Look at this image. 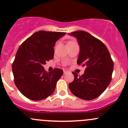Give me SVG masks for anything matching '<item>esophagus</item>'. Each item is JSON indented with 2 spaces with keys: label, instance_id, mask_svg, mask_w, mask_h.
Masks as SVG:
<instances>
[{
  "label": "esophagus",
  "instance_id": "obj_1",
  "mask_svg": "<svg viewBox=\"0 0 128 128\" xmlns=\"http://www.w3.org/2000/svg\"><path fill=\"white\" fill-rule=\"evenodd\" d=\"M67 73H68V72H67V71H65V70L64 71V74H66Z\"/></svg>",
  "mask_w": 128,
  "mask_h": 128
}]
</instances>
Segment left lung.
I'll return each mask as SVG.
<instances>
[{
	"label": "left lung",
	"mask_w": 128,
	"mask_h": 128,
	"mask_svg": "<svg viewBox=\"0 0 128 128\" xmlns=\"http://www.w3.org/2000/svg\"><path fill=\"white\" fill-rule=\"evenodd\" d=\"M77 39L80 54L77 64L86 66L81 76L73 72L74 79L68 84L69 89L76 97L90 100L105 91L110 83L113 62L108 50L102 42L84 31L68 34Z\"/></svg>",
	"instance_id": "obj_1"
}]
</instances>
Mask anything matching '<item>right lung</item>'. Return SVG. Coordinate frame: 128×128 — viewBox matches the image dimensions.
<instances>
[{
  "mask_svg": "<svg viewBox=\"0 0 128 128\" xmlns=\"http://www.w3.org/2000/svg\"><path fill=\"white\" fill-rule=\"evenodd\" d=\"M66 32L39 31L20 46L12 64L14 82L21 93L29 99L40 100L50 96L63 70L55 68L47 73L43 65L52 60L55 42Z\"/></svg>",
  "mask_w": 128,
  "mask_h": 128,
  "instance_id": "1",
  "label": "right lung"
}]
</instances>
